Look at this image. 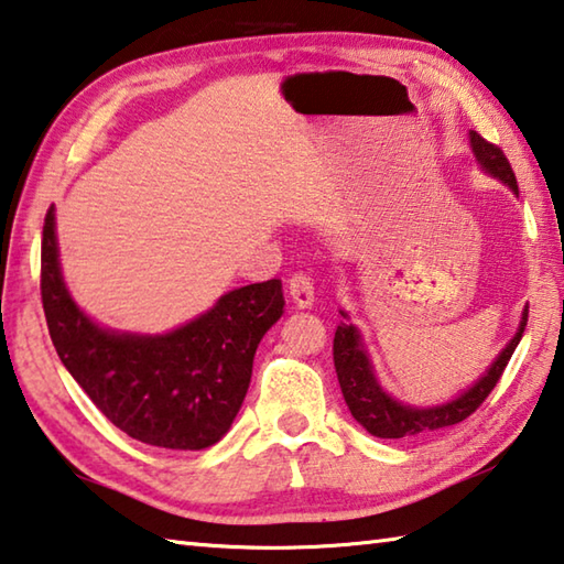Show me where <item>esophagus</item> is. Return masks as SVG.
I'll list each match as a JSON object with an SVG mask.
<instances>
[{"instance_id":"esophagus-1","label":"esophagus","mask_w":564,"mask_h":564,"mask_svg":"<svg viewBox=\"0 0 564 564\" xmlns=\"http://www.w3.org/2000/svg\"><path fill=\"white\" fill-rule=\"evenodd\" d=\"M289 293H291V299H293L295 305H299V308H311L313 301H315V289H313L311 275L295 273L291 283H289Z\"/></svg>"}]
</instances>
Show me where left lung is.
<instances>
[{"mask_svg":"<svg viewBox=\"0 0 564 564\" xmlns=\"http://www.w3.org/2000/svg\"><path fill=\"white\" fill-rule=\"evenodd\" d=\"M470 150L478 160V165L488 172L490 177H496L506 184V187L518 197V182L513 175V167L506 160L503 150L490 145L488 140L478 135L476 130L468 132ZM345 321H340L335 330L333 340V360H335V372L337 382H340L345 404L350 409V414L357 419V424H362L367 432L377 438H409V436H424L429 432H436V429L454 426L464 422L476 409L486 402L503 375L506 365L510 357H513L516 347L523 337V330L528 325V305L523 308V317H520V325L513 335V340H508L503 350L490 362L488 370L478 377V380L464 389L458 397L448 399L444 404L434 406H414L404 404L394 399L392 394L384 392L375 375V365L370 360V352H367L362 333L350 323L345 311H340Z\"/></svg>","mask_w":564,"mask_h":564,"instance_id":"left-lung-1","label":"left lung"}]
</instances>
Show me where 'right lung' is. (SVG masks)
<instances>
[{
  "instance_id": "add662e5",
  "label": "right lung",
  "mask_w": 564,
  "mask_h": 564,
  "mask_svg": "<svg viewBox=\"0 0 564 564\" xmlns=\"http://www.w3.org/2000/svg\"><path fill=\"white\" fill-rule=\"evenodd\" d=\"M41 301L70 377L120 432L142 444L202 452L229 432L261 337L283 315L279 279L224 293L207 313L160 335L120 333L78 308L58 261L56 212L41 241Z\"/></svg>"
}]
</instances>
